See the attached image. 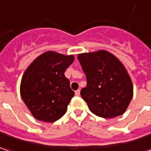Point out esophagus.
I'll return each mask as SVG.
<instances>
[{"instance_id":"34e87169","label":"esophagus","mask_w":151,"mask_h":151,"mask_svg":"<svg viewBox=\"0 0 151 151\" xmlns=\"http://www.w3.org/2000/svg\"><path fill=\"white\" fill-rule=\"evenodd\" d=\"M75 95H76V96H79V95H80V90H79V89H78L77 91H75Z\"/></svg>"}]
</instances>
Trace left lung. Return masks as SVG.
<instances>
[{"label":"left lung","mask_w":151,"mask_h":151,"mask_svg":"<svg viewBox=\"0 0 151 151\" xmlns=\"http://www.w3.org/2000/svg\"><path fill=\"white\" fill-rule=\"evenodd\" d=\"M87 78L81 96L93 114L103 118L122 115L133 96L132 80L123 64L105 50L78 55Z\"/></svg>","instance_id":"left-lung-1"}]
</instances>
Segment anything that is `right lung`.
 <instances>
[{"label": "right lung", "mask_w": 151, "mask_h": 151, "mask_svg": "<svg viewBox=\"0 0 151 151\" xmlns=\"http://www.w3.org/2000/svg\"><path fill=\"white\" fill-rule=\"evenodd\" d=\"M73 60V55L48 51L35 58L25 70L20 95L37 120L54 122L67 111L74 92L64 72Z\"/></svg>", "instance_id": "1"}]
</instances>
